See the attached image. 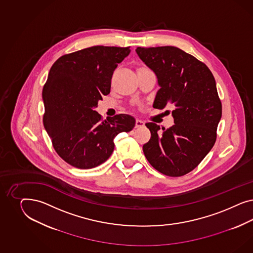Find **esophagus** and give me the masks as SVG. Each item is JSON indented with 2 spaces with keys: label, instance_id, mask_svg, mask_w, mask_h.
<instances>
[{
  "label": "esophagus",
  "instance_id": "obj_1",
  "mask_svg": "<svg viewBox=\"0 0 253 253\" xmlns=\"http://www.w3.org/2000/svg\"><path fill=\"white\" fill-rule=\"evenodd\" d=\"M145 126V123L143 122V121H141V120H136V122H135V128H142V127H144Z\"/></svg>",
  "mask_w": 253,
  "mask_h": 253
}]
</instances>
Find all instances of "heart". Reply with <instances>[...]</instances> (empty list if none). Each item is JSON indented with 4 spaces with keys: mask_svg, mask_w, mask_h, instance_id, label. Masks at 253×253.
Instances as JSON below:
<instances>
[{
    "mask_svg": "<svg viewBox=\"0 0 253 253\" xmlns=\"http://www.w3.org/2000/svg\"><path fill=\"white\" fill-rule=\"evenodd\" d=\"M140 69H146V68H140Z\"/></svg>",
    "mask_w": 253,
    "mask_h": 253,
    "instance_id": "1",
    "label": "heart"
}]
</instances>
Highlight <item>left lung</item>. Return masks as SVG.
I'll list each match as a JSON object with an SVG mask.
<instances>
[{
	"label": "left lung",
	"mask_w": 253,
	"mask_h": 253,
	"mask_svg": "<svg viewBox=\"0 0 253 253\" xmlns=\"http://www.w3.org/2000/svg\"><path fill=\"white\" fill-rule=\"evenodd\" d=\"M135 51L161 87L153 107H174V125L169 129L160 133V125L146 123L151 137L143 151L161 173L182 176L196 168L214 145L222 118L214 77L204 63L174 46L137 47Z\"/></svg>",
	"instance_id": "obj_1"
}]
</instances>
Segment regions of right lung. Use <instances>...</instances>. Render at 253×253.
<instances>
[{"instance_id":"right-lung-1","label":"right lung","mask_w":253,"mask_h":253,"mask_svg":"<svg viewBox=\"0 0 253 253\" xmlns=\"http://www.w3.org/2000/svg\"><path fill=\"white\" fill-rule=\"evenodd\" d=\"M129 47L92 46L54 62L42 90L43 125L62 159L79 169L102 164L114 150L113 139L130 131L135 119L120 114L101 121L95 110L110 92V80Z\"/></svg>"}]
</instances>
